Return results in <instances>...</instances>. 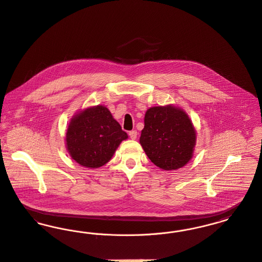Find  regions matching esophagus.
Segmentation results:
<instances>
[{"label":"esophagus","mask_w":262,"mask_h":262,"mask_svg":"<svg viewBox=\"0 0 262 262\" xmlns=\"http://www.w3.org/2000/svg\"><path fill=\"white\" fill-rule=\"evenodd\" d=\"M137 135H138V132L136 130H133V131H130L129 132V136L132 140H135L137 138Z\"/></svg>","instance_id":"obj_1"}]
</instances>
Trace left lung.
Wrapping results in <instances>:
<instances>
[{"instance_id": "obj_1", "label": "left lung", "mask_w": 262, "mask_h": 262, "mask_svg": "<svg viewBox=\"0 0 262 262\" xmlns=\"http://www.w3.org/2000/svg\"><path fill=\"white\" fill-rule=\"evenodd\" d=\"M195 143L194 126L181 107L154 106L146 111L140 144L160 169L173 171L186 166L193 156Z\"/></svg>"}]
</instances>
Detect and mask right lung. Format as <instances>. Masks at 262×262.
<instances>
[{
  "label": "right lung",
  "instance_id": "1",
  "mask_svg": "<svg viewBox=\"0 0 262 262\" xmlns=\"http://www.w3.org/2000/svg\"><path fill=\"white\" fill-rule=\"evenodd\" d=\"M128 138L104 105L88 107L75 113L66 133V147L71 159L89 169L108 163L121 142Z\"/></svg>",
  "mask_w": 262,
  "mask_h": 262
}]
</instances>
